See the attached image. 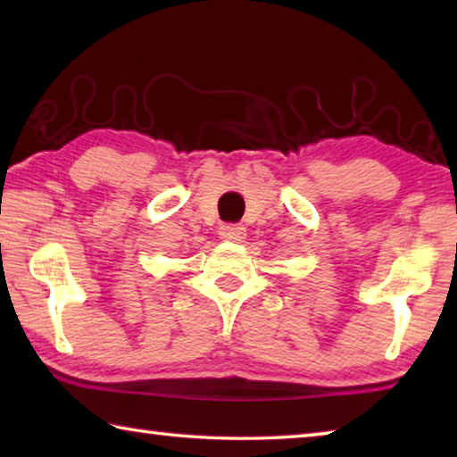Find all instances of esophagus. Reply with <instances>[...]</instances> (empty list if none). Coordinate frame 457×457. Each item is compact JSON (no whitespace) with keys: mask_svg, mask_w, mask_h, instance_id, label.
<instances>
[{"mask_svg":"<svg viewBox=\"0 0 457 457\" xmlns=\"http://www.w3.org/2000/svg\"><path fill=\"white\" fill-rule=\"evenodd\" d=\"M220 237L223 242H244L245 237V228L244 226H237V223H228V226H221L220 228Z\"/></svg>","mask_w":457,"mask_h":457,"instance_id":"34e87169","label":"esophagus"}]
</instances>
